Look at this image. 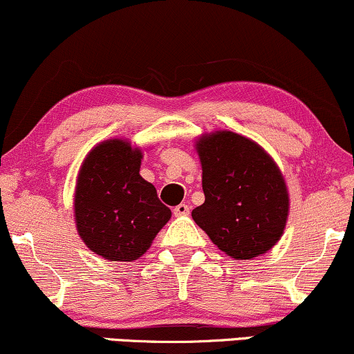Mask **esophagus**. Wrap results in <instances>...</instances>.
Returning <instances> with one entry per match:
<instances>
[{
    "mask_svg": "<svg viewBox=\"0 0 354 354\" xmlns=\"http://www.w3.org/2000/svg\"><path fill=\"white\" fill-rule=\"evenodd\" d=\"M173 214H174V217H185V216H187V214H189V205H187V204L176 205V207L173 209Z\"/></svg>",
    "mask_w": 354,
    "mask_h": 354,
    "instance_id": "34e87169",
    "label": "esophagus"
}]
</instances>
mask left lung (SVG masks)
Segmentation results:
<instances>
[{"label":"left lung","instance_id":"obj_1","mask_svg":"<svg viewBox=\"0 0 354 354\" xmlns=\"http://www.w3.org/2000/svg\"><path fill=\"white\" fill-rule=\"evenodd\" d=\"M205 201L192 218L218 250L235 259L270 252L289 216L286 180L272 156L252 138L230 131L194 142Z\"/></svg>","mask_w":354,"mask_h":354}]
</instances>
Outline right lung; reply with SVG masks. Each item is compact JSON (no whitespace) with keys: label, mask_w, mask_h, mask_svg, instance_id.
Masks as SVG:
<instances>
[{"label":"right lung","mask_w":354,"mask_h":354,"mask_svg":"<svg viewBox=\"0 0 354 354\" xmlns=\"http://www.w3.org/2000/svg\"><path fill=\"white\" fill-rule=\"evenodd\" d=\"M144 153L125 138H109L84 156L73 216L80 239L107 261H133L171 218L151 183L140 176Z\"/></svg>","instance_id":"1"}]
</instances>
